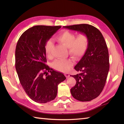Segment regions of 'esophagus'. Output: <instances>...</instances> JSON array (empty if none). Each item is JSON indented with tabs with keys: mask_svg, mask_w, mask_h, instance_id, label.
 <instances>
[{
	"mask_svg": "<svg viewBox=\"0 0 124 124\" xmlns=\"http://www.w3.org/2000/svg\"><path fill=\"white\" fill-rule=\"evenodd\" d=\"M64 75H65V77H66V78H69V76H70V75H69V73H65V74H64Z\"/></svg>",
	"mask_w": 124,
	"mask_h": 124,
	"instance_id": "34e87169",
	"label": "esophagus"
}]
</instances>
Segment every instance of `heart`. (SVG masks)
<instances>
[{"mask_svg":"<svg viewBox=\"0 0 124 124\" xmlns=\"http://www.w3.org/2000/svg\"><path fill=\"white\" fill-rule=\"evenodd\" d=\"M76 34L69 31H64L56 38V40L68 48L69 54L75 60H79L86 54L89 46V38L85 33H80L76 37ZM53 43L47 41L45 45V52L48 57H51V50ZM72 65L69 59H57L53 62L52 67L60 72H67Z\"/></svg>","mask_w":124,"mask_h":124,"instance_id":"b5f03b06","label":"heart"}]
</instances>
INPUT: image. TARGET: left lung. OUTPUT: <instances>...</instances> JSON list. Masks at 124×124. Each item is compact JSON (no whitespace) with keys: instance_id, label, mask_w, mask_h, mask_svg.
Masks as SVG:
<instances>
[{"instance_id":"1","label":"left lung","mask_w":124,"mask_h":124,"mask_svg":"<svg viewBox=\"0 0 124 124\" xmlns=\"http://www.w3.org/2000/svg\"><path fill=\"white\" fill-rule=\"evenodd\" d=\"M63 28L85 33L89 38L87 51L75 67L79 73L71 76L76 84L70 91L78 101H91L101 94L108 74L109 58L106 42L100 30L93 25L80 24Z\"/></svg>"}]
</instances>
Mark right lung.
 I'll use <instances>...</instances> for the list:
<instances>
[{"instance_id":"1","label":"right lung","mask_w":124,"mask_h":124,"mask_svg":"<svg viewBox=\"0 0 124 124\" xmlns=\"http://www.w3.org/2000/svg\"><path fill=\"white\" fill-rule=\"evenodd\" d=\"M61 28L34 26L22 34L16 46L15 68L20 83L28 96L36 102L45 103L53 100L57 95L58 85L66 79L62 73L46 64L45 45Z\"/></svg>"}]
</instances>
